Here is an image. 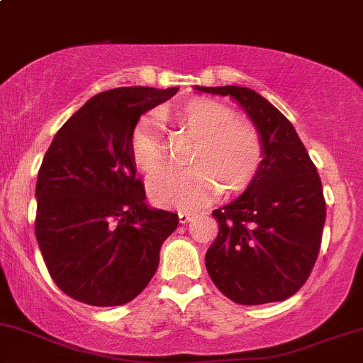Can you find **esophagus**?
I'll use <instances>...</instances> for the list:
<instances>
[{"label": "esophagus", "instance_id": "34e87169", "mask_svg": "<svg viewBox=\"0 0 363 363\" xmlns=\"http://www.w3.org/2000/svg\"><path fill=\"white\" fill-rule=\"evenodd\" d=\"M191 218H193V213L191 212H179V222L181 224H188Z\"/></svg>", "mask_w": 363, "mask_h": 363}]
</instances>
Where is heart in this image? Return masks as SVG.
Listing matches in <instances>:
<instances>
[{"mask_svg": "<svg viewBox=\"0 0 363 363\" xmlns=\"http://www.w3.org/2000/svg\"><path fill=\"white\" fill-rule=\"evenodd\" d=\"M162 121L172 122L196 136L191 150L194 165L162 170L150 181L155 203L174 208H196L222 188L236 193L253 181L264 157V143L257 127L236 117L230 106L210 98H194L177 108L163 111ZM130 158L139 170L157 172L165 160L163 143L155 118H141L130 133Z\"/></svg>", "mask_w": 363, "mask_h": 363, "instance_id": "heart-1", "label": "heart"}]
</instances>
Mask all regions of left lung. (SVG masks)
Masks as SVG:
<instances>
[{"label": "left lung", "mask_w": 363, "mask_h": 363, "mask_svg": "<svg viewBox=\"0 0 363 363\" xmlns=\"http://www.w3.org/2000/svg\"><path fill=\"white\" fill-rule=\"evenodd\" d=\"M196 89L240 101L264 143V160L245 193L212 212L218 234L205 255L208 276L234 303L286 300L310 277L320 250L325 200L315 165L293 123L253 89Z\"/></svg>", "instance_id": "left-lung-1"}]
</instances>
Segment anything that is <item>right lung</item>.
Here are the masks:
<instances>
[{
	"label": "right lung",
	"mask_w": 363,
	"mask_h": 363,
	"mask_svg": "<svg viewBox=\"0 0 363 363\" xmlns=\"http://www.w3.org/2000/svg\"><path fill=\"white\" fill-rule=\"evenodd\" d=\"M177 87L103 91L60 127L35 184V240L55 284L93 306L133 301L148 286L177 213L150 208L130 133Z\"/></svg>",
	"instance_id": "1"
}]
</instances>
